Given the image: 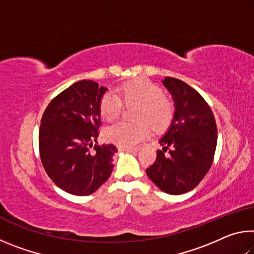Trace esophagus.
I'll use <instances>...</instances> for the list:
<instances>
[{
  "mask_svg": "<svg viewBox=\"0 0 254 254\" xmlns=\"http://www.w3.org/2000/svg\"><path fill=\"white\" fill-rule=\"evenodd\" d=\"M120 151H124V152H131V153H135V152H137V149L136 147H134V148H120L119 149Z\"/></svg>",
  "mask_w": 254,
  "mask_h": 254,
  "instance_id": "esophagus-1",
  "label": "esophagus"
}]
</instances>
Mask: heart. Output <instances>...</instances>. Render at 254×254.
Wrapping results in <instances>:
<instances>
[{
  "instance_id": "1",
  "label": "heart",
  "mask_w": 254,
  "mask_h": 254,
  "mask_svg": "<svg viewBox=\"0 0 254 254\" xmlns=\"http://www.w3.org/2000/svg\"><path fill=\"white\" fill-rule=\"evenodd\" d=\"M122 104L127 107L136 106L133 113L135 123H118L105 132L106 139L120 147H133L152 131L160 133L170 127L175 117L173 100L163 89L152 81L137 78L126 81L117 89V96L106 93L100 102L102 118L113 122L122 113Z\"/></svg>"
}]
</instances>
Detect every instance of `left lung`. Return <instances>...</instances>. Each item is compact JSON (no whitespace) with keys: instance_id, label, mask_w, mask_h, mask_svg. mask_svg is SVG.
Segmentation results:
<instances>
[{"instance_id":"8db88e82","label":"left lung","mask_w":254,"mask_h":254,"mask_svg":"<svg viewBox=\"0 0 254 254\" xmlns=\"http://www.w3.org/2000/svg\"><path fill=\"white\" fill-rule=\"evenodd\" d=\"M162 83L173 95L175 117L159 141L162 150L145 171L160 190L182 195L194 189L212 167L217 127L209 105L196 89L174 77Z\"/></svg>"}]
</instances>
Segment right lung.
I'll return each mask as SVG.
<instances>
[{"label": "right lung", "instance_id": "obj_1", "mask_svg": "<svg viewBox=\"0 0 254 254\" xmlns=\"http://www.w3.org/2000/svg\"><path fill=\"white\" fill-rule=\"evenodd\" d=\"M105 87L79 80L54 97L41 118L42 166L59 188L76 196L97 190L113 170L114 144L94 145L101 127L100 102Z\"/></svg>", "mask_w": 254, "mask_h": 254}]
</instances>
